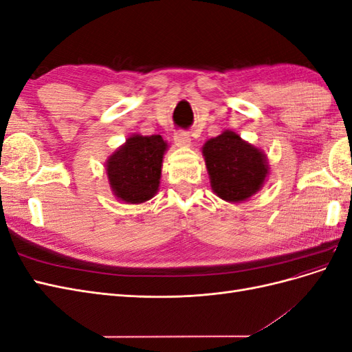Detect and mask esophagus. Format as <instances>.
<instances>
[{"mask_svg":"<svg viewBox=\"0 0 352 352\" xmlns=\"http://www.w3.org/2000/svg\"><path fill=\"white\" fill-rule=\"evenodd\" d=\"M173 140H175L176 145H179V146H189L190 145V136L188 132H184V131H177L173 136Z\"/></svg>","mask_w":352,"mask_h":352,"instance_id":"obj_1","label":"esophagus"}]
</instances>
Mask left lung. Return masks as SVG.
I'll return each instance as SVG.
<instances>
[{"instance_id": "obj_1", "label": "left lung", "mask_w": 352, "mask_h": 352, "mask_svg": "<svg viewBox=\"0 0 352 352\" xmlns=\"http://www.w3.org/2000/svg\"><path fill=\"white\" fill-rule=\"evenodd\" d=\"M202 155L212 192L229 202L247 201L257 194L269 175L265 154L232 131L208 140Z\"/></svg>"}]
</instances>
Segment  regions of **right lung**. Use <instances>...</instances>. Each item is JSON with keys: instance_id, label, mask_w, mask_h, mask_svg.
<instances>
[{"instance_id": "add662e5", "label": "right lung", "mask_w": 352, "mask_h": 352, "mask_svg": "<svg viewBox=\"0 0 352 352\" xmlns=\"http://www.w3.org/2000/svg\"><path fill=\"white\" fill-rule=\"evenodd\" d=\"M167 142L160 135H132L105 163L113 194L127 204H141L158 190Z\"/></svg>"}]
</instances>
